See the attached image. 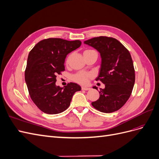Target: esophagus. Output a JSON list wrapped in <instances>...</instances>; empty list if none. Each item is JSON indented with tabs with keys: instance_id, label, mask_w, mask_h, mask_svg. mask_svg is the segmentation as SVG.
Segmentation results:
<instances>
[{
	"instance_id": "obj_1",
	"label": "esophagus",
	"mask_w": 159,
	"mask_h": 159,
	"mask_svg": "<svg viewBox=\"0 0 159 159\" xmlns=\"http://www.w3.org/2000/svg\"><path fill=\"white\" fill-rule=\"evenodd\" d=\"M81 89H82V90H85V91H87V90H89V88H86V87H81Z\"/></svg>"
}]
</instances>
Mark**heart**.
<instances>
[{"instance_id": "1", "label": "heart", "mask_w": 159, "mask_h": 159, "mask_svg": "<svg viewBox=\"0 0 159 159\" xmlns=\"http://www.w3.org/2000/svg\"><path fill=\"white\" fill-rule=\"evenodd\" d=\"M91 51H94V50H85L84 53L91 52ZM91 74L89 73H87V72L80 71V72H78V73H77V74L72 75L71 79L77 83L84 85V84H86L88 83V81L89 79L91 78Z\"/></svg>"}]
</instances>
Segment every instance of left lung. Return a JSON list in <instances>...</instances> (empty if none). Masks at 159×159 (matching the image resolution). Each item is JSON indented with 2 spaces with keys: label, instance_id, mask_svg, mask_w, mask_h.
<instances>
[{
  "label": "left lung",
  "instance_id": "obj_1",
  "mask_svg": "<svg viewBox=\"0 0 159 159\" xmlns=\"http://www.w3.org/2000/svg\"><path fill=\"white\" fill-rule=\"evenodd\" d=\"M100 54L102 64L96 81L105 84L99 98L91 103L103 113H112L121 108L131 94L135 80L133 60L128 50L113 38L99 36L84 41ZM93 88L97 89L96 86Z\"/></svg>",
  "mask_w": 159,
  "mask_h": 159
}]
</instances>
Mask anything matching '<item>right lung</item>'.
<instances>
[{"label": "right lung", "mask_w": 159, "mask_h": 159, "mask_svg": "<svg viewBox=\"0 0 159 159\" xmlns=\"http://www.w3.org/2000/svg\"><path fill=\"white\" fill-rule=\"evenodd\" d=\"M80 40L48 38L36 44L28 56L25 81L36 106L48 114L63 112L70 106L74 94L81 90L77 84L64 88L56 85V75L65 70L66 56L81 46Z\"/></svg>", "instance_id": "1"}]
</instances>
